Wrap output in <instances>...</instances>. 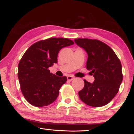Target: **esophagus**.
I'll list each match as a JSON object with an SVG mask.
<instances>
[{
    "label": "esophagus",
    "mask_w": 134,
    "mask_h": 134,
    "mask_svg": "<svg viewBox=\"0 0 134 134\" xmlns=\"http://www.w3.org/2000/svg\"><path fill=\"white\" fill-rule=\"evenodd\" d=\"M74 79V77H72V76H67V80H68L71 81V80H73Z\"/></svg>",
    "instance_id": "1"
}]
</instances>
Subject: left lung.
<instances>
[{"label": "left lung", "instance_id": "1", "mask_svg": "<svg viewBox=\"0 0 134 134\" xmlns=\"http://www.w3.org/2000/svg\"><path fill=\"white\" fill-rule=\"evenodd\" d=\"M74 41L87 53L86 68L94 77L92 83L84 80L85 86L79 92L80 99L93 107L107 105L118 92L123 79L121 62L113 49L100 41L79 38Z\"/></svg>", "mask_w": 134, "mask_h": 134}]
</instances>
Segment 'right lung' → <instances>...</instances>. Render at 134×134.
Masks as SVG:
<instances>
[{"label": "right lung", "instance_id": "obj_1", "mask_svg": "<svg viewBox=\"0 0 134 134\" xmlns=\"http://www.w3.org/2000/svg\"><path fill=\"white\" fill-rule=\"evenodd\" d=\"M73 44L67 38H51L35 42L22 56L18 64V76L22 94L32 105L42 107L57 98L67 79L51 73L48 68L57 63L61 49Z\"/></svg>", "mask_w": 134, "mask_h": 134}]
</instances>
